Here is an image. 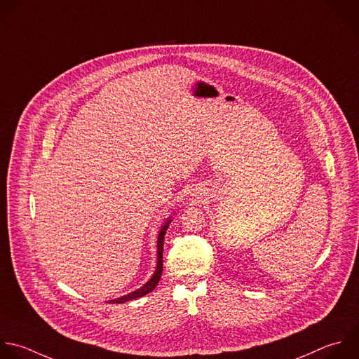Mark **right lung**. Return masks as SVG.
Listing matches in <instances>:
<instances>
[{"label":"right lung","mask_w":359,"mask_h":359,"mask_svg":"<svg viewBox=\"0 0 359 359\" xmlns=\"http://www.w3.org/2000/svg\"><path fill=\"white\" fill-rule=\"evenodd\" d=\"M170 218L162 225L161 231H159V235H158V262H156V269L154 272V276L141 287V289H137L135 292H131L123 297H118V299H114V300H109V303H126V302H130V300H135V299H140L148 293H151L156 285L159 283L161 280V276H162V271H163V240H165V233L169 228V224H170Z\"/></svg>","instance_id":"right-lung-1"}]
</instances>
